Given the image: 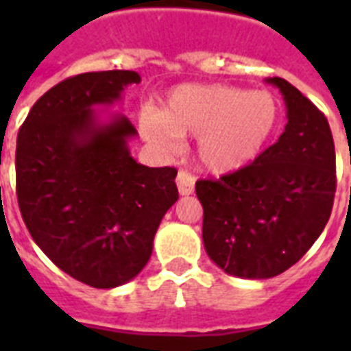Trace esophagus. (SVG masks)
<instances>
[{
	"label": "esophagus",
	"instance_id": "34e87169",
	"mask_svg": "<svg viewBox=\"0 0 351 351\" xmlns=\"http://www.w3.org/2000/svg\"><path fill=\"white\" fill-rule=\"evenodd\" d=\"M176 186H178V193L182 197L191 195L195 191V176L191 173H187V171H180L178 176H176Z\"/></svg>",
	"mask_w": 351,
	"mask_h": 351
}]
</instances>
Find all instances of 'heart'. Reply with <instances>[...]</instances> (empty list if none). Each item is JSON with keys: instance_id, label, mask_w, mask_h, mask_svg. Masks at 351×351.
<instances>
[{"instance_id": "1", "label": "heart", "mask_w": 351, "mask_h": 351, "mask_svg": "<svg viewBox=\"0 0 351 351\" xmlns=\"http://www.w3.org/2000/svg\"><path fill=\"white\" fill-rule=\"evenodd\" d=\"M277 120V101L266 90L186 84L171 90L162 111L145 112L140 129L162 149L175 147L178 138L195 136L200 167L226 175L261 154Z\"/></svg>"}]
</instances>
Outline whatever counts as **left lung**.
<instances>
[{"label": "left lung", "instance_id": "8db88e82", "mask_svg": "<svg viewBox=\"0 0 351 351\" xmlns=\"http://www.w3.org/2000/svg\"><path fill=\"white\" fill-rule=\"evenodd\" d=\"M288 123L255 162L198 180L202 240L209 258L228 275L271 278L302 258L319 239L335 197V145L326 117L282 78Z\"/></svg>", "mask_w": 351, "mask_h": 351}]
</instances>
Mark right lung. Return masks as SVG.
Here are the masks:
<instances>
[{"label": "right lung", "mask_w": 351, "mask_h": 351, "mask_svg": "<svg viewBox=\"0 0 351 351\" xmlns=\"http://www.w3.org/2000/svg\"><path fill=\"white\" fill-rule=\"evenodd\" d=\"M140 80L134 71L63 80L36 101L18 132L25 226L62 271L93 288H117L142 271L160 222L178 200L176 169L138 164L129 149L136 129L107 111Z\"/></svg>", "instance_id": "add662e5"}]
</instances>
